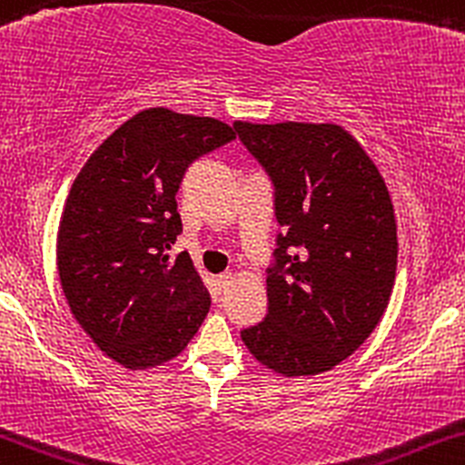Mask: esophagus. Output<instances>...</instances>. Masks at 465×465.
Here are the masks:
<instances>
[{"mask_svg": "<svg viewBox=\"0 0 465 465\" xmlns=\"http://www.w3.org/2000/svg\"><path fill=\"white\" fill-rule=\"evenodd\" d=\"M217 282H219V289L226 291L228 286H231L234 282V272H222V275L217 277Z\"/></svg>", "mask_w": 465, "mask_h": 465, "instance_id": "esophagus-1", "label": "esophagus"}]
</instances>
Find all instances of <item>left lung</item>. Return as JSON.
Masks as SVG:
<instances>
[{"instance_id": "obj_1", "label": "left lung", "mask_w": 465, "mask_h": 465, "mask_svg": "<svg viewBox=\"0 0 465 465\" xmlns=\"http://www.w3.org/2000/svg\"><path fill=\"white\" fill-rule=\"evenodd\" d=\"M275 185V266L264 322L248 351L286 378L315 376L351 356L381 322L396 280L390 190L361 143L333 123H234Z\"/></svg>"}]
</instances>
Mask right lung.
Returning <instances> with one entry per match:
<instances>
[{
	"label": "right lung",
	"mask_w": 465,
	"mask_h": 465,
	"mask_svg": "<svg viewBox=\"0 0 465 465\" xmlns=\"http://www.w3.org/2000/svg\"><path fill=\"white\" fill-rule=\"evenodd\" d=\"M208 116L143 109L104 138L75 176L57 228V275L80 327L118 365L150 370L179 356L210 311L176 193L201 154L232 141Z\"/></svg>",
	"instance_id": "add662e5"
}]
</instances>
